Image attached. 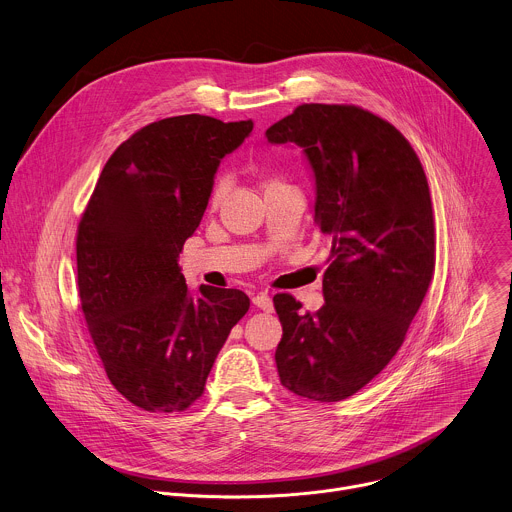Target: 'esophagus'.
<instances>
[{
	"instance_id": "obj_1",
	"label": "esophagus",
	"mask_w": 512,
	"mask_h": 512,
	"mask_svg": "<svg viewBox=\"0 0 512 512\" xmlns=\"http://www.w3.org/2000/svg\"><path fill=\"white\" fill-rule=\"evenodd\" d=\"M253 305L255 307H259V309H263V311H271L273 309V301H271V297L267 295V293H257L255 297H253Z\"/></svg>"
}]
</instances>
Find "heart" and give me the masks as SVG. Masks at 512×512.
Returning a JSON list of instances; mask_svg holds the SVG:
<instances>
[{
    "label": "heart",
    "mask_w": 512,
    "mask_h": 512,
    "mask_svg": "<svg viewBox=\"0 0 512 512\" xmlns=\"http://www.w3.org/2000/svg\"><path fill=\"white\" fill-rule=\"evenodd\" d=\"M227 189H229V183H227L225 179H221V181H217V183L213 185L211 195H209V209H217V207L221 205V201H223Z\"/></svg>",
    "instance_id": "heart-1"
}]
</instances>
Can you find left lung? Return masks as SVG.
I'll list each match as a JSON object with an SVG mask.
<instances>
[{
    "mask_svg": "<svg viewBox=\"0 0 512 512\" xmlns=\"http://www.w3.org/2000/svg\"><path fill=\"white\" fill-rule=\"evenodd\" d=\"M303 150L315 223L331 241L325 305L303 313L273 297L283 325L281 384L311 402H339L396 356L434 273V219L424 168L386 120L356 106L303 104L265 132Z\"/></svg>",
    "mask_w": 512,
    "mask_h": 512,
    "instance_id": "obj_1",
    "label": "left lung"
}]
</instances>
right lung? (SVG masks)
I'll use <instances>...</instances> for the list:
<instances>
[{"mask_svg": "<svg viewBox=\"0 0 512 512\" xmlns=\"http://www.w3.org/2000/svg\"><path fill=\"white\" fill-rule=\"evenodd\" d=\"M253 120L185 114L140 128L108 158L76 241L82 311L112 386L148 412L187 410L247 313L239 289L193 293L179 253L197 231L221 160Z\"/></svg>", "mask_w": 512, "mask_h": 512, "instance_id": "1", "label": "right lung"}]
</instances>
